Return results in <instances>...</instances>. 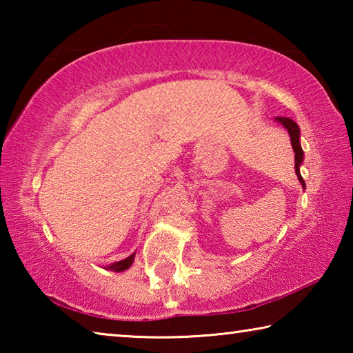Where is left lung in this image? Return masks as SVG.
<instances>
[{
	"label": "left lung",
	"mask_w": 353,
	"mask_h": 353,
	"mask_svg": "<svg viewBox=\"0 0 353 353\" xmlns=\"http://www.w3.org/2000/svg\"><path fill=\"white\" fill-rule=\"evenodd\" d=\"M276 121L282 123L283 128L288 130L290 134V139H291V146H292V151H294V168H296V174H297V179L299 182L302 183V187L305 188V181H303L302 176H301V171H299V168H301V165L303 162V151L301 148V130H299V126L297 124L292 121L291 118H285V117H277Z\"/></svg>",
	"instance_id": "obj_1"
}]
</instances>
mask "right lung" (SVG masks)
<instances>
[{
    "instance_id": "right-lung-1",
    "label": "right lung",
    "mask_w": 353,
    "mask_h": 353,
    "mask_svg": "<svg viewBox=\"0 0 353 353\" xmlns=\"http://www.w3.org/2000/svg\"><path fill=\"white\" fill-rule=\"evenodd\" d=\"M134 259H135V254L129 255L128 259H124L121 261H117V263H113V265H109V266L105 268V270H110L113 272H123V271L129 270L130 265H132V263H134Z\"/></svg>"
}]
</instances>
